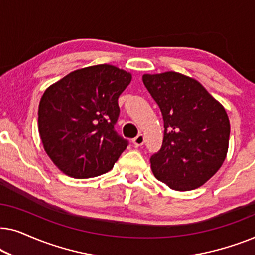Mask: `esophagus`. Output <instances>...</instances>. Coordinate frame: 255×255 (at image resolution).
<instances>
[{"label":"esophagus","instance_id":"esophagus-1","mask_svg":"<svg viewBox=\"0 0 255 255\" xmlns=\"http://www.w3.org/2000/svg\"><path fill=\"white\" fill-rule=\"evenodd\" d=\"M132 142H133L134 147H139V146H142L144 145L145 142V137L142 134H138L137 137H135L133 140H132Z\"/></svg>","mask_w":255,"mask_h":255}]
</instances>
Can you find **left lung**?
I'll use <instances>...</instances> for the list:
<instances>
[{"mask_svg": "<svg viewBox=\"0 0 255 255\" xmlns=\"http://www.w3.org/2000/svg\"><path fill=\"white\" fill-rule=\"evenodd\" d=\"M142 82L161 110L165 128L161 148L151 156L153 174L177 191L203 186L228 153L230 121L224 107L181 73L144 74Z\"/></svg>", "mask_w": 255, "mask_h": 255, "instance_id": "8db88e82", "label": "left lung"}]
</instances>
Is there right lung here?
I'll list each match as a JSON object with an SVG mask.
<instances>
[{
	"label": "right lung",
	"instance_id": "right-lung-1",
	"mask_svg": "<svg viewBox=\"0 0 255 255\" xmlns=\"http://www.w3.org/2000/svg\"><path fill=\"white\" fill-rule=\"evenodd\" d=\"M130 73L113 65L76 69L45 90L38 130L45 152L66 175L88 179L113 168L128 146L115 131L118 97Z\"/></svg>",
	"mask_w": 255,
	"mask_h": 255
}]
</instances>
